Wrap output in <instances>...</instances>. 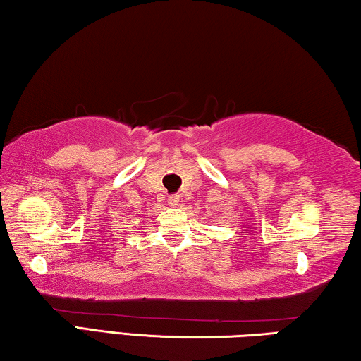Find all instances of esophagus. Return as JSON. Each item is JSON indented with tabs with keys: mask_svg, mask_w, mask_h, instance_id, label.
Listing matches in <instances>:
<instances>
[{
	"mask_svg": "<svg viewBox=\"0 0 361 361\" xmlns=\"http://www.w3.org/2000/svg\"><path fill=\"white\" fill-rule=\"evenodd\" d=\"M169 204L171 207H178L180 206V196L178 195H171L169 197Z\"/></svg>",
	"mask_w": 361,
	"mask_h": 361,
	"instance_id": "34e87169",
	"label": "esophagus"
}]
</instances>
